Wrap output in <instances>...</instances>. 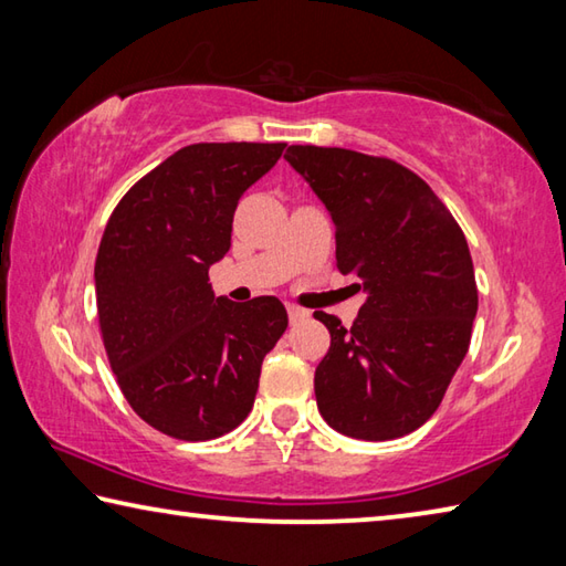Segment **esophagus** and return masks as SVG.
Instances as JSON below:
<instances>
[{
    "mask_svg": "<svg viewBox=\"0 0 566 566\" xmlns=\"http://www.w3.org/2000/svg\"><path fill=\"white\" fill-rule=\"evenodd\" d=\"M305 315H308V313H305L303 308H298V305H289V318H291V323L303 321Z\"/></svg>",
    "mask_w": 566,
    "mask_h": 566,
    "instance_id": "1",
    "label": "esophagus"
}]
</instances>
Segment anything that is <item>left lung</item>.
Listing matches in <instances>:
<instances>
[{"instance_id": "8db88e82", "label": "left lung", "mask_w": 566, "mask_h": 566, "mask_svg": "<svg viewBox=\"0 0 566 566\" xmlns=\"http://www.w3.org/2000/svg\"><path fill=\"white\" fill-rule=\"evenodd\" d=\"M335 223V258L368 293L353 328L328 313L315 368L323 420L355 440L402 438L432 418L464 360L478 315L468 241L410 168L350 148L289 146Z\"/></svg>"}]
</instances>
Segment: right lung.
<instances>
[{"instance_id":"1","label":"right lung","mask_w":566,"mask_h":566,"mask_svg":"<svg viewBox=\"0 0 566 566\" xmlns=\"http://www.w3.org/2000/svg\"><path fill=\"white\" fill-rule=\"evenodd\" d=\"M283 148H178L128 188L104 228L94 265L104 348L134 412L168 438L203 442L238 428L289 328L273 295L231 303L208 283L231 248L238 201Z\"/></svg>"}]
</instances>
